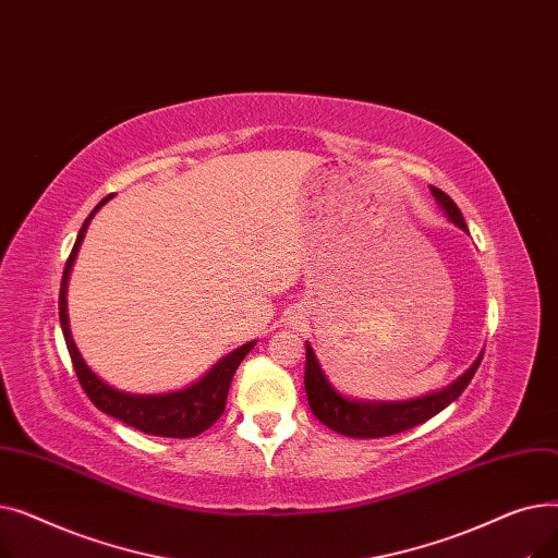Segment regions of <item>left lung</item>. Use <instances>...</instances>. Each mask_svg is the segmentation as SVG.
I'll return each instance as SVG.
<instances>
[{
    "instance_id": "left-lung-1",
    "label": "left lung",
    "mask_w": 558,
    "mask_h": 558,
    "mask_svg": "<svg viewBox=\"0 0 558 558\" xmlns=\"http://www.w3.org/2000/svg\"><path fill=\"white\" fill-rule=\"evenodd\" d=\"M432 194L438 203V208L444 210L448 221H452L457 228L465 230V221L461 210L457 208V203L438 187H432ZM307 348V357H305V391H307V402L312 414L330 427L332 432H339L343 436H353V438H379V436H391L404 429H412L438 412H444L448 404H452L463 389L471 385V379L475 371L482 364L484 350L480 357L473 362V366L468 368L459 379L441 391H434L414 400H398V402H377V400H355V398H345L339 393L330 379L326 377L324 368H320L316 353L312 350L310 343Z\"/></svg>"
}]
</instances>
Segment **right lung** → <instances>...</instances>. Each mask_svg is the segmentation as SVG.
I'll return each instance as SVG.
<instances>
[{"mask_svg":"<svg viewBox=\"0 0 558 558\" xmlns=\"http://www.w3.org/2000/svg\"><path fill=\"white\" fill-rule=\"evenodd\" d=\"M110 198H112V194H108L90 213V217L83 221L76 244L68 257L63 280H61V296H58V316H61V328H63V337H65V343L70 350L76 377H78L83 391L87 393V398L95 402V407L117 421H122V423L144 432V434H151V436H169V438L198 436L201 432L213 427L219 421V416L223 414L232 375L242 364V360L251 353L255 341H248V343L240 345L238 350H232L230 355L219 360L208 373H205L198 383H194L192 387L181 389V391L154 393V396L126 393V391H120V389L110 387L108 383H104V379L85 364V360L81 357L78 348L72 339L70 316H68V282H70L76 253L81 248L85 232H87V226H90L93 217Z\"/></svg>","mask_w":558,"mask_h":558,"instance_id":"right-lung-1","label":"right lung"}]
</instances>
